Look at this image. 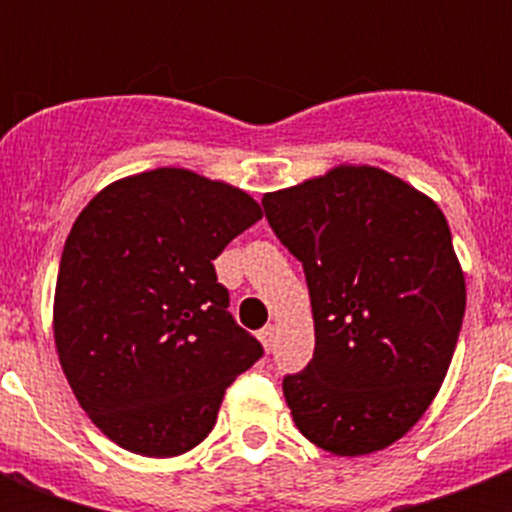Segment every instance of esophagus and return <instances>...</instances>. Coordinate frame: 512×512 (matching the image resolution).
Segmentation results:
<instances>
[{"mask_svg": "<svg viewBox=\"0 0 512 512\" xmlns=\"http://www.w3.org/2000/svg\"><path fill=\"white\" fill-rule=\"evenodd\" d=\"M257 337H260V342H263V348L271 353L273 345H276V327H273V324H268V327H263L260 332H257Z\"/></svg>", "mask_w": 512, "mask_h": 512, "instance_id": "esophagus-1", "label": "esophagus"}]
</instances>
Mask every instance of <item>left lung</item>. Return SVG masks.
Instances as JSON below:
<instances>
[{
  "label": "left lung",
  "instance_id": "obj_1",
  "mask_svg": "<svg viewBox=\"0 0 512 512\" xmlns=\"http://www.w3.org/2000/svg\"><path fill=\"white\" fill-rule=\"evenodd\" d=\"M263 207L311 292L316 350L284 377L297 430L337 457L396 444L433 404L465 316L444 212L369 164L265 193Z\"/></svg>",
  "mask_w": 512,
  "mask_h": 512
}]
</instances>
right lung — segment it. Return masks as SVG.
<instances>
[{"label":"right lung","mask_w":512,"mask_h":512,"mask_svg":"<svg viewBox=\"0 0 512 512\" xmlns=\"http://www.w3.org/2000/svg\"><path fill=\"white\" fill-rule=\"evenodd\" d=\"M260 217L241 188L177 167L122 177L76 217L55 348L79 406L127 452L177 457L201 444L225 388L263 356L212 265Z\"/></svg>","instance_id":"1"}]
</instances>
